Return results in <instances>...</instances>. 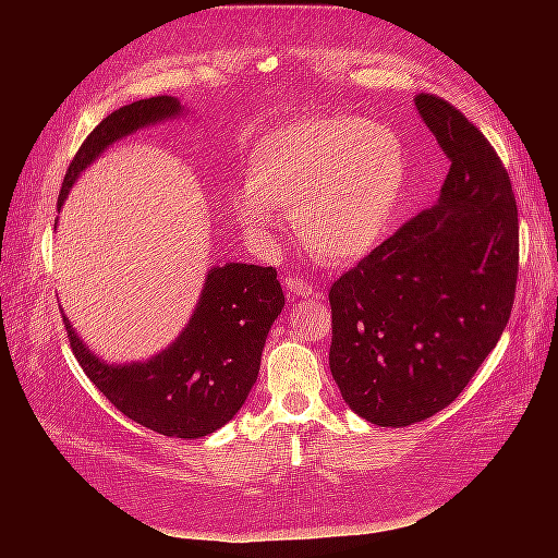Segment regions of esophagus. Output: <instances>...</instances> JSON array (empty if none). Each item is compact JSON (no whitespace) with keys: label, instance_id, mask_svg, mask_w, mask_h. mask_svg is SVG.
<instances>
[{"label":"esophagus","instance_id":"obj_1","mask_svg":"<svg viewBox=\"0 0 558 558\" xmlns=\"http://www.w3.org/2000/svg\"><path fill=\"white\" fill-rule=\"evenodd\" d=\"M283 286H286V293H289L291 298H312V295H316L314 286H312V283H307L305 279L295 277V275H289V277H286Z\"/></svg>","mask_w":558,"mask_h":558}]
</instances>
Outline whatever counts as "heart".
<instances>
[{"instance_id":"b5f03b06","label":"heart","mask_w":558,"mask_h":558,"mask_svg":"<svg viewBox=\"0 0 558 558\" xmlns=\"http://www.w3.org/2000/svg\"><path fill=\"white\" fill-rule=\"evenodd\" d=\"M404 172L402 144L388 128L351 116L312 118L267 132L251 146L246 189L232 207L260 242L277 234V211H293L298 238L312 256L351 265L386 240Z\"/></svg>"}]
</instances>
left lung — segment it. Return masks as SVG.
I'll return each mask as SVG.
<instances>
[{"label":"left lung","instance_id":"8db88e82","mask_svg":"<svg viewBox=\"0 0 558 558\" xmlns=\"http://www.w3.org/2000/svg\"><path fill=\"white\" fill-rule=\"evenodd\" d=\"M414 107L451 160L440 197L330 289L332 379L384 428L459 398L498 344L517 289V202L500 158L445 99L421 93Z\"/></svg>","mask_w":558,"mask_h":558}]
</instances>
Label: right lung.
<instances>
[{"mask_svg": "<svg viewBox=\"0 0 558 558\" xmlns=\"http://www.w3.org/2000/svg\"><path fill=\"white\" fill-rule=\"evenodd\" d=\"M177 97H148L109 113L66 170L58 211L76 179L109 146L150 125L189 116ZM58 228V223H56ZM283 310L277 269L246 263L214 265L189 324L172 344L146 361L107 363L64 316L76 361L116 410L167 437L197 440L242 410L258 379L267 332Z\"/></svg>", "mask_w": 558, "mask_h": 558, "instance_id": "right-lung-1", "label": "right lung"}]
</instances>
